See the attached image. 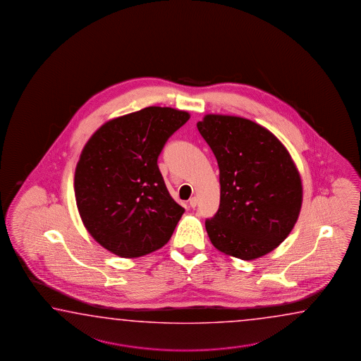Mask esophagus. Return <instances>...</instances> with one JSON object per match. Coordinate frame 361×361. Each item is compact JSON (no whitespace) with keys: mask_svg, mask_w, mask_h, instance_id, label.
<instances>
[{"mask_svg":"<svg viewBox=\"0 0 361 361\" xmlns=\"http://www.w3.org/2000/svg\"><path fill=\"white\" fill-rule=\"evenodd\" d=\"M190 206H191L192 209H195L197 206V197H192L190 200Z\"/></svg>","mask_w":361,"mask_h":361,"instance_id":"34e87169","label":"esophagus"}]
</instances>
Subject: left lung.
Instances as JSON below:
<instances>
[{"label":"left lung","mask_w":361,"mask_h":361,"mask_svg":"<svg viewBox=\"0 0 361 361\" xmlns=\"http://www.w3.org/2000/svg\"><path fill=\"white\" fill-rule=\"evenodd\" d=\"M197 129L219 166L220 205L206 232L220 252L254 260L288 237L302 204L290 152L267 128L240 116L207 114Z\"/></svg>","instance_id":"obj_1"}]
</instances>
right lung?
<instances>
[{
    "label": "right lung",
    "instance_id": "1",
    "mask_svg": "<svg viewBox=\"0 0 361 361\" xmlns=\"http://www.w3.org/2000/svg\"><path fill=\"white\" fill-rule=\"evenodd\" d=\"M190 119L149 106L99 127L80 154L74 191L94 240L121 257H140L168 243L184 209L171 198L157 166L170 135Z\"/></svg>",
    "mask_w": 361,
    "mask_h": 361
}]
</instances>
